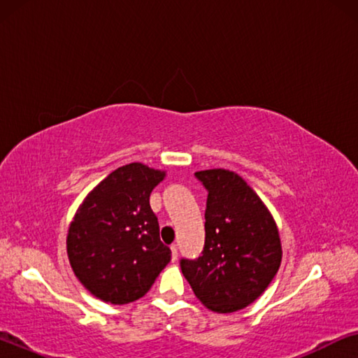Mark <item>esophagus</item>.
Wrapping results in <instances>:
<instances>
[{"label": "esophagus", "instance_id": "34e87169", "mask_svg": "<svg viewBox=\"0 0 358 358\" xmlns=\"http://www.w3.org/2000/svg\"><path fill=\"white\" fill-rule=\"evenodd\" d=\"M171 250H172V259L177 260V259H178V246L173 243V245L171 246Z\"/></svg>", "mask_w": 358, "mask_h": 358}]
</instances>
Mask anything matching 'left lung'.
I'll return each mask as SVG.
<instances>
[{
	"instance_id": "left-lung-1",
	"label": "left lung",
	"mask_w": 358,
	"mask_h": 358,
	"mask_svg": "<svg viewBox=\"0 0 358 358\" xmlns=\"http://www.w3.org/2000/svg\"><path fill=\"white\" fill-rule=\"evenodd\" d=\"M207 189L202 256L181 259L194 294L208 310L235 313L259 299L281 265V240L251 186L224 169L196 172Z\"/></svg>"
}]
</instances>
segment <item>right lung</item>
Segmentation results:
<instances>
[{"mask_svg":"<svg viewBox=\"0 0 358 358\" xmlns=\"http://www.w3.org/2000/svg\"><path fill=\"white\" fill-rule=\"evenodd\" d=\"M166 177L141 162L118 167L85 197L68 232V257L85 289L112 305L148 292L171 262L150 194Z\"/></svg>","mask_w":358,"mask_h":358,"instance_id":"obj_1","label":"right lung"}]
</instances>
